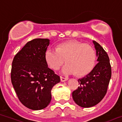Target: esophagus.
<instances>
[{
    "instance_id": "esophagus-1",
    "label": "esophagus",
    "mask_w": 122,
    "mask_h": 122,
    "mask_svg": "<svg viewBox=\"0 0 122 122\" xmlns=\"http://www.w3.org/2000/svg\"><path fill=\"white\" fill-rule=\"evenodd\" d=\"M68 80V79H67V78H64V77H60V80H61V81H62V82H64V81H67Z\"/></svg>"
}]
</instances>
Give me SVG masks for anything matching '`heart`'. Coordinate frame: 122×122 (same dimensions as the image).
<instances>
[{
  "instance_id": "obj_1",
  "label": "heart",
  "mask_w": 122,
  "mask_h": 122,
  "mask_svg": "<svg viewBox=\"0 0 122 122\" xmlns=\"http://www.w3.org/2000/svg\"><path fill=\"white\" fill-rule=\"evenodd\" d=\"M46 60L54 70H58L67 63L61 71L63 76L77 73L84 76L93 68L96 61V52L91 45L82 44L77 41H70L59 45L56 48H50L45 54Z\"/></svg>"
}]
</instances>
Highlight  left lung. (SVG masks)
I'll return each mask as SVG.
<instances>
[{
	"label": "left lung",
	"instance_id": "1",
	"mask_svg": "<svg viewBox=\"0 0 122 122\" xmlns=\"http://www.w3.org/2000/svg\"><path fill=\"white\" fill-rule=\"evenodd\" d=\"M92 43L98 63L88 74L78 80L80 86L72 93L74 101L82 108L94 107L103 99L111 77L108 54L97 42L93 41Z\"/></svg>",
	"mask_w": 122,
	"mask_h": 122
}]
</instances>
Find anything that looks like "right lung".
<instances>
[{
    "label": "right lung",
    "instance_id": "obj_1",
    "mask_svg": "<svg viewBox=\"0 0 122 122\" xmlns=\"http://www.w3.org/2000/svg\"><path fill=\"white\" fill-rule=\"evenodd\" d=\"M48 39H35L27 42L14 56L11 79L22 104L33 110L44 109L51 100V89L60 77L48 67L45 54Z\"/></svg>",
    "mask_w": 122,
    "mask_h": 122
}]
</instances>
